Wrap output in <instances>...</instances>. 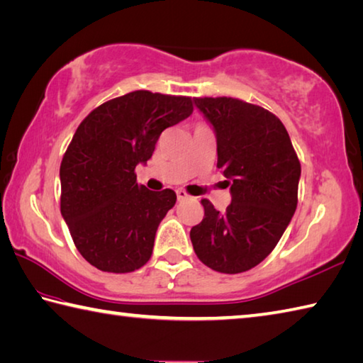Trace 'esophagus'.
<instances>
[{
    "mask_svg": "<svg viewBox=\"0 0 363 363\" xmlns=\"http://www.w3.org/2000/svg\"><path fill=\"white\" fill-rule=\"evenodd\" d=\"M175 193H177V199H179V201L188 199V193H186V191H184V189H177Z\"/></svg>",
    "mask_w": 363,
    "mask_h": 363,
    "instance_id": "esophagus-1",
    "label": "esophagus"
}]
</instances>
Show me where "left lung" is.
I'll return each mask as SVG.
<instances>
[{"label": "left lung", "mask_w": 363, "mask_h": 363, "mask_svg": "<svg viewBox=\"0 0 363 363\" xmlns=\"http://www.w3.org/2000/svg\"><path fill=\"white\" fill-rule=\"evenodd\" d=\"M216 135L218 164L232 202L218 211L202 199L203 220L189 232L201 261L242 273L275 248L297 208L300 161L289 134L265 108L234 98H196Z\"/></svg>", "instance_id": "1"}]
</instances>
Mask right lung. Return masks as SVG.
I'll return each mask as SVG.
<instances>
[{
    "label": "right lung",
    "mask_w": 363,
    "mask_h": 363,
    "mask_svg": "<svg viewBox=\"0 0 363 363\" xmlns=\"http://www.w3.org/2000/svg\"><path fill=\"white\" fill-rule=\"evenodd\" d=\"M191 113V98L139 90L104 102L79 125L60 166L61 215L96 269L128 273L152 257L177 194L147 189L134 169L152 158L164 129Z\"/></svg>",
    "instance_id": "right-lung-1"
}]
</instances>
